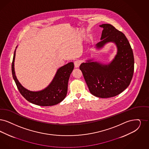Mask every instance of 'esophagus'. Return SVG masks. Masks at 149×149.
I'll list each match as a JSON object with an SVG mask.
<instances>
[{
  "instance_id": "34e87169",
  "label": "esophagus",
  "mask_w": 149,
  "mask_h": 149,
  "mask_svg": "<svg viewBox=\"0 0 149 149\" xmlns=\"http://www.w3.org/2000/svg\"><path fill=\"white\" fill-rule=\"evenodd\" d=\"M80 65H81V62L79 61H76L74 62V67L75 68H78L79 67Z\"/></svg>"
}]
</instances>
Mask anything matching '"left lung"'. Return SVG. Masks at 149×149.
Returning <instances> with one entry per match:
<instances>
[{"label": "left lung", "instance_id": "1", "mask_svg": "<svg viewBox=\"0 0 149 149\" xmlns=\"http://www.w3.org/2000/svg\"><path fill=\"white\" fill-rule=\"evenodd\" d=\"M100 26L104 29L96 48L100 49L108 42H113L117 46V54L108 65L91 59L82 63L79 69L91 94L100 98H109L121 93L129 86L134 71V57L123 33L110 24Z\"/></svg>", "mask_w": 149, "mask_h": 149}]
</instances>
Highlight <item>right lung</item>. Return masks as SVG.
Listing matches in <instances>:
<instances>
[{
	"instance_id": "obj_1",
	"label": "right lung",
	"mask_w": 149,
	"mask_h": 149,
	"mask_svg": "<svg viewBox=\"0 0 149 149\" xmlns=\"http://www.w3.org/2000/svg\"><path fill=\"white\" fill-rule=\"evenodd\" d=\"M15 56V50L12 63L13 79L20 93L28 101L41 106H50L59 104L65 99L67 93L68 80L74 68L73 62H70L59 68L51 83L44 90L34 92L23 87L17 79L14 71Z\"/></svg>"
}]
</instances>
